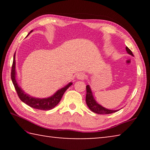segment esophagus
<instances>
[{"mask_svg":"<svg viewBox=\"0 0 150 150\" xmlns=\"http://www.w3.org/2000/svg\"><path fill=\"white\" fill-rule=\"evenodd\" d=\"M77 77V79H84L86 77V75L85 73H79L77 75V77Z\"/></svg>","mask_w":150,"mask_h":150,"instance_id":"esophagus-1","label":"esophagus"}]
</instances>
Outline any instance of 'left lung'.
<instances>
[{
	"mask_svg": "<svg viewBox=\"0 0 150 150\" xmlns=\"http://www.w3.org/2000/svg\"><path fill=\"white\" fill-rule=\"evenodd\" d=\"M126 50L127 53L130 55H134L132 52V51L129 49L128 47H126ZM86 89H87V95H86V103L88 106V107L89 108L91 111H93V112L99 114V115H108V114H111L113 112H117L119 110H110V109L106 108L100 105L96 102V100L94 98L92 91H91V88L90 86L87 85L86 86Z\"/></svg>",
	"mask_w": 150,
	"mask_h": 150,
	"instance_id": "obj_1",
	"label": "left lung"
}]
</instances>
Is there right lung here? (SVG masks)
Returning a JSON list of instances; mask_svg holds the SVG:
<instances>
[{
  "mask_svg": "<svg viewBox=\"0 0 150 150\" xmlns=\"http://www.w3.org/2000/svg\"><path fill=\"white\" fill-rule=\"evenodd\" d=\"M32 32L33 30H32V31L28 34L27 36H28L30 33ZM15 55H16V52L14 53L13 57V63H12V66L11 79L12 83H13L15 89L20 99L25 104H26V105L35 109H40V110H48L54 108L55 106L60 102V100L62 99V96L63 95V94L65 92V91L67 90L73 83L71 82L69 83L67 85H65L64 87H63L57 91L54 95L50 96V97L42 98L33 97V96H30L28 93H25L24 91L22 89V88L18 85V84L16 81V60H15Z\"/></svg>",
  "mask_w": 150,
  "mask_h": 150,
  "instance_id": "add662e5",
  "label": "right lung"
}]
</instances>
